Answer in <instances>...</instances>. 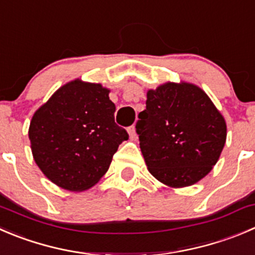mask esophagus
Segmentation results:
<instances>
[{"mask_svg": "<svg viewBox=\"0 0 255 255\" xmlns=\"http://www.w3.org/2000/svg\"><path fill=\"white\" fill-rule=\"evenodd\" d=\"M128 133H129V138L130 139H135L137 138V133H135V126H130L128 127Z\"/></svg>", "mask_w": 255, "mask_h": 255, "instance_id": "1", "label": "esophagus"}]
</instances>
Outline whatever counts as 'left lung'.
Returning <instances> with one entry per match:
<instances>
[{
    "instance_id": "left-lung-1",
    "label": "left lung",
    "mask_w": 255,
    "mask_h": 255,
    "mask_svg": "<svg viewBox=\"0 0 255 255\" xmlns=\"http://www.w3.org/2000/svg\"><path fill=\"white\" fill-rule=\"evenodd\" d=\"M135 132L150 174L178 188L211 172L223 150L227 126L201 88L167 83L148 91Z\"/></svg>"
}]
</instances>
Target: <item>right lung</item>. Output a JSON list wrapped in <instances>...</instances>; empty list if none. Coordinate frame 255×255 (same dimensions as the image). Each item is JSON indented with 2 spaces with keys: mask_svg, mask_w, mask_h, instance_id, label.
I'll return each mask as SVG.
<instances>
[{
  "mask_svg": "<svg viewBox=\"0 0 255 255\" xmlns=\"http://www.w3.org/2000/svg\"><path fill=\"white\" fill-rule=\"evenodd\" d=\"M110 91L80 80L59 88L33 115L28 137L39 169L63 189H88L105 175L128 139L115 122Z\"/></svg>",
  "mask_w": 255,
  "mask_h": 255,
  "instance_id": "add662e5",
  "label": "right lung"
}]
</instances>
